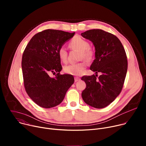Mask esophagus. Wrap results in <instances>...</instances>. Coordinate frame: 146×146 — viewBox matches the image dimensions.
Wrapping results in <instances>:
<instances>
[{
    "label": "esophagus",
    "instance_id": "1",
    "mask_svg": "<svg viewBox=\"0 0 146 146\" xmlns=\"http://www.w3.org/2000/svg\"><path fill=\"white\" fill-rule=\"evenodd\" d=\"M80 80V78L79 77H74V81L76 82V81H78Z\"/></svg>",
    "mask_w": 146,
    "mask_h": 146
}]
</instances>
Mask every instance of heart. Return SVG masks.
<instances>
[{"label":"heart","mask_w":146,"mask_h":146,"mask_svg":"<svg viewBox=\"0 0 146 146\" xmlns=\"http://www.w3.org/2000/svg\"><path fill=\"white\" fill-rule=\"evenodd\" d=\"M71 48L76 49L81 52L82 57L87 60L91 59L93 56V52L90 48V43L84 38L80 37H75L73 38L69 43ZM58 55L59 59L62 62H67L68 52L65 47H60L58 51ZM87 66L86 62H81L78 64H70L65 66L64 71L68 74L78 76L82 73L84 69Z\"/></svg>","instance_id":"heart-1"}]
</instances>
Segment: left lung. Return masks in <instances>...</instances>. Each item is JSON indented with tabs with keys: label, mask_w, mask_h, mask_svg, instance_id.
I'll return each mask as SVG.
<instances>
[{
	"label": "left lung",
	"mask_w": 146,
	"mask_h": 146,
	"mask_svg": "<svg viewBox=\"0 0 146 146\" xmlns=\"http://www.w3.org/2000/svg\"><path fill=\"white\" fill-rule=\"evenodd\" d=\"M81 35L93 43L95 52L90 69L98 74L81 78L86 84L82 92L83 100L96 108L106 107L120 94L125 78L128 62L125 51L115 35L102 29H91Z\"/></svg>",
	"instance_id": "8db88e82"
}]
</instances>
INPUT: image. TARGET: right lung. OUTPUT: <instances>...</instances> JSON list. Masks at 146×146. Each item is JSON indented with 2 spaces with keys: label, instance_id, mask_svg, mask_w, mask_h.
<instances>
[{
  "label": "right lung",
  "instance_id": "obj_1",
  "mask_svg": "<svg viewBox=\"0 0 146 146\" xmlns=\"http://www.w3.org/2000/svg\"><path fill=\"white\" fill-rule=\"evenodd\" d=\"M74 33L43 31L33 36L24 50L21 65L25 88L32 100L41 108L59 105L74 83L72 75L60 74L62 68L58 51ZM51 73L56 74V77H50Z\"/></svg>",
  "mask_w": 146,
  "mask_h": 146
}]
</instances>
